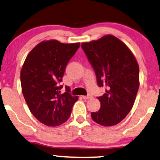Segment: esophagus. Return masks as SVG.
<instances>
[{"mask_svg": "<svg viewBox=\"0 0 160 160\" xmlns=\"http://www.w3.org/2000/svg\"><path fill=\"white\" fill-rule=\"evenodd\" d=\"M82 99L84 100H89V99L92 98V96L91 94H88V95H85V96H82Z\"/></svg>", "mask_w": 160, "mask_h": 160, "instance_id": "1", "label": "esophagus"}]
</instances>
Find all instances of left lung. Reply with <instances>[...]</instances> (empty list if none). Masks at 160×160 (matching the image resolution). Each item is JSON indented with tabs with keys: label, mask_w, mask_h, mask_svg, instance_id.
<instances>
[{
	"label": "left lung",
	"mask_w": 160,
	"mask_h": 160,
	"mask_svg": "<svg viewBox=\"0 0 160 160\" xmlns=\"http://www.w3.org/2000/svg\"><path fill=\"white\" fill-rule=\"evenodd\" d=\"M81 47L94 68L98 86L108 88L98 98L100 108L92 112V120L103 126L118 124L130 112L139 89L136 58L128 46L111 35L82 43Z\"/></svg>",
	"instance_id": "8db88e82"
}]
</instances>
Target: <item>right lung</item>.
I'll return each instance as SVG.
<instances>
[{"label":"right lung","mask_w":160,"mask_h":160,"mask_svg":"<svg viewBox=\"0 0 160 160\" xmlns=\"http://www.w3.org/2000/svg\"><path fill=\"white\" fill-rule=\"evenodd\" d=\"M80 43L50 40L38 43L26 57L21 71L22 93L30 112L47 126H58L69 118L78 97L69 91L60 94L66 65Z\"/></svg>","instance_id":"1"}]
</instances>
